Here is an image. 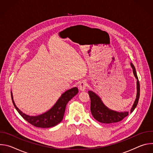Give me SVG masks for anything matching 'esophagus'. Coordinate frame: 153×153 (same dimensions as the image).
Wrapping results in <instances>:
<instances>
[{
  "mask_svg": "<svg viewBox=\"0 0 153 153\" xmlns=\"http://www.w3.org/2000/svg\"><path fill=\"white\" fill-rule=\"evenodd\" d=\"M86 86H87V83H86V80H82L80 83V85L79 86V90L81 91H84L86 90Z\"/></svg>",
  "mask_w": 153,
  "mask_h": 153,
  "instance_id": "1",
  "label": "esophagus"
}]
</instances>
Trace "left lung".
<instances>
[{"label": "left lung", "mask_w": 153, "mask_h": 153, "mask_svg": "<svg viewBox=\"0 0 153 153\" xmlns=\"http://www.w3.org/2000/svg\"><path fill=\"white\" fill-rule=\"evenodd\" d=\"M131 66L133 68V74L137 79V94L135 101L130 110L131 113L137 105L140 96V84L136 71V68L133 64L131 63ZM88 94L91 99V112L94 118L98 122L103 123H114L122 120L128 115V111L118 112L108 108L104 105L100 97L92 91H88Z\"/></svg>", "instance_id": "1"}]
</instances>
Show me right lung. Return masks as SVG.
Segmentation results:
<instances>
[{
	"label": "right lung",
	"mask_w": 153,
	"mask_h": 153,
	"mask_svg": "<svg viewBox=\"0 0 153 153\" xmlns=\"http://www.w3.org/2000/svg\"><path fill=\"white\" fill-rule=\"evenodd\" d=\"M78 88L74 87L65 91L57 100L51 109L42 114L31 116L24 113L16 105L12 91L11 96L13 103L19 114L32 125L39 128H50L59 124L62 120L65 111V108L68 102L78 93Z\"/></svg>",
	"instance_id": "right-lung-1"
}]
</instances>
